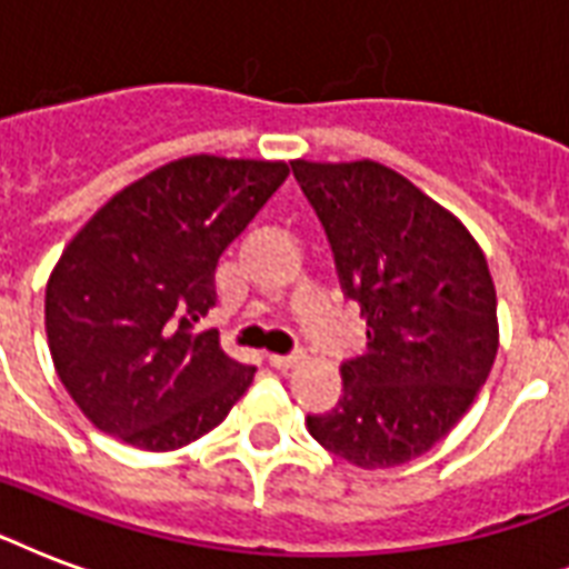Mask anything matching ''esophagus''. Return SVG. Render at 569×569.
I'll list each match as a JSON object with an SVG mask.
<instances>
[{"label": "esophagus", "instance_id": "34e87169", "mask_svg": "<svg viewBox=\"0 0 569 569\" xmlns=\"http://www.w3.org/2000/svg\"><path fill=\"white\" fill-rule=\"evenodd\" d=\"M301 360H303V351H292V355H268V363L274 366V369H280V372L292 369V366H298Z\"/></svg>", "mask_w": 569, "mask_h": 569}]
</instances>
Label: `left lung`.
I'll return each mask as SVG.
<instances>
[{"label":"left lung","mask_w":569,"mask_h":569,"mask_svg":"<svg viewBox=\"0 0 569 569\" xmlns=\"http://www.w3.org/2000/svg\"><path fill=\"white\" fill-rule=\"evenodd\" d=\"M328 232L339 280L366 316L346 392L307 428L363 469L407 463L458 425L499 348L496 289L467 227L378 162H292Z\"/></svg>","instance_id":"1"}]
</instances>
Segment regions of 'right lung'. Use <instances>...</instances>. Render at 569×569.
<instances>
[{
  "label": "right lung",
  "instance_id": "obj_1",
  "mask_svg": "<svg viewBox=\"0 0 569 569\" xmlns=\"http://www.w3.org/2000/svg\"><path fill=\"white\" fill-rule=\"evenodd\" d=\"M289 164L189 156L111 197L47 283L52 363L100 431L171 451L212 431L257 366L197 321L218 303V262Z\"/></svg>",
  "mask_w": 569,
  "mask_h": 569
}]
</instances>
